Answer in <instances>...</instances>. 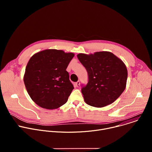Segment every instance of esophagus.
Listing matches in <instances>:
<instances>
[{"label": "esophagus", "instance_id": "34e87169", "mask_svg": "<svg viewBox=\"0 0 152 152\" xmlns=\"http://www.w3.org/2000/svg\"><path fill=\"white\" fill-rule=\"evenodd\" d=\"M79 85H80V82L79 81H77L75 83V86H76V87H79Z\"/></svg>", "mask_w": 152, "mask_h": 152}]
</instances>
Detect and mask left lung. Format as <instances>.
I'll list each match as a JSON object with an SVG mask.
<instances>
[{
    "instance_id": "8db88e82",
    "label": "left lung",
    "mask_w": 152,
    "mask_h": 152,
    "mask_svg": "<svg viewBox=\"0 0 152 152\" xmlns=\"http://www.w3.org/2000/svg\"><path fill=\"white\" fill-rule=\"evenodd\" d=\"M77 56L88 73V82L81 89L85 102L102 107L116 100L126 85L127 70L123 62L109 52Z\"/></svg>"
}]
</instances>
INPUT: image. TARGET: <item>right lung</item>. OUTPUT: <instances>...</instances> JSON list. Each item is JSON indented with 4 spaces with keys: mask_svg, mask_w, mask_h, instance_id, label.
Returning a JSON list of instances; mask_svg holds the SVG:
<instances>
[{
    "mask_svg": "<svg viewBox=\"0 0 152 152\" xmlns=\"http://www.w3.org/2000/svg\"><path fill=\"white\" fill-rule=\"evenodd\" d=\"M74 56L73 53L48 49L31 58L24 83L29 96L39 106L54 110L67 102L74 86L66 69Z\"/></svg>",
    "mask_w": 152,
    "mask_h": 152,
    "instance_id": "right-lung-1",
    "label": "right lung"
}]
</instances>
